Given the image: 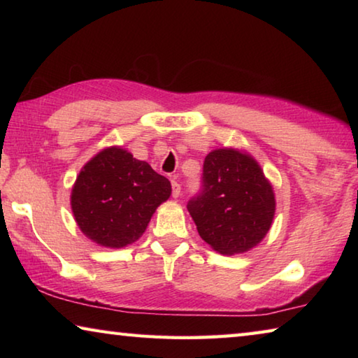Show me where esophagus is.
Segmentation results:
<instances>
[{"instance_id":"34e87169","label":"esophagus","mask_w":358,"mask_h":358,"mask_svg":"<svg viewBox=\"0 0 358 358\" xmlns=\"http://www.w3.org/2000/svg\"><path fill=\"white\" fill-rule=\"evenodd\" d=\"M180 192H181V186H180V183H177V181L175 180H172V196L177 199L178 196H180Z\"/></svg>"}]
</instances>
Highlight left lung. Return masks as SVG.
Instances as JSON below:
<instances>
[{
  "label": "left lung",
  "instance_id": "obj_1",
  "mask_svg": "<svg viewBox=\"0 0 358 358\" xmlns=\"http://www.w3.org/2000/svg\"><path fill=\"white\" fill-rule=\"evenodd\" d=\"M276 199L254 157L238 148H216L203 162V189L187 203L202 240L224 256L256 248L268 234Z\"/></svg>",
  "mask_w": 358,
  "mask_h": 358
}]
</instances>
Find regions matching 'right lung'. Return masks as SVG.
<instances>
[{"instance_id": "add662e5", "label": "right lung", "mask_w": 358, "mask_h": 358, "mask_svg": "<svg viewBox=\"0 0 358 358\" xmlns=\"http://www.w3.org/2000/svg\"><path fill=\"white\" fill-rule=\"evenodd\" d=\"M171 194L166 177L113 145L82 167L71 191V210L85 237L117 250L142 237L156 208Z\"/></svg>"}]
</instances>
